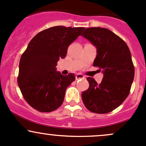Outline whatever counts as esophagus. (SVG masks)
I'll return each instance as SVG.
<instances>
[{
	"mask_svg": "<svg viewBox=\"0 0 146 146\" xmlns=\"http://www.w3.org/2000/svg\"><path fill=\"white\" fill-rule=\"evenodd\" d=\"M76 80H79V79H83V78H85V76H84L83 75L80 74V73H78V74H77L76 76Z\"/></svg>",
	"mask_w": 146,
	"mask_h": 146,
	"instance_id": "obj_1",
	"label": "esophagus"
}]
</instances>
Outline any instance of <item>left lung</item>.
Segmentation results:
<instances>
[{"label": "left lung", "instance_id": "obj_1", "mask_svg": "<svg viewBox=\"0 0 146 146\" xmlns=\"http://www.w3.org/2000/svg\"><path fill=\"white\" fill-rule=\"evenodd\" d=\"M81 36L96 46L93 66L102 69L104 75L100 84L87 78L90 86L82 92V102L92 112L109 113L120 106L130 92L134 78L130 50L123 39L106 28H87Z\"/></svg>", "mask_w": 146, "mask_h": 146}]
</instances>
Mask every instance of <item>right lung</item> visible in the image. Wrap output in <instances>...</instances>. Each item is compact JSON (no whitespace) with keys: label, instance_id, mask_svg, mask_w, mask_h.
Instances as JSON below:
<instances>
[{"label":"right lung","instance_id":"right-lung-1","mask_svg":"<svg viewBox=\"0 0 146 146\" xmlns=\"http://www.w3.org/2000/svg\"><path fill=\"white\" fill-rule=\"evenodd\" d=\"M84 29L64 26L48 28L32 38L22 55L17 83L26 102L37 111L50 112L62 104L66 88L76 76L73 73L63 76L56 66Z\"/></svg>","mask_w":146,"mask_h":146}]
</instances>
